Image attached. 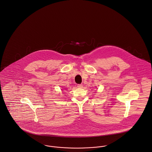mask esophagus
<instances>
[{"mask_svg": "<svg viewBox=\"0 0 152 152\" xmlns=\"http://www.w3.org/2000/svg\"><path fill=\"white\" fill-rule=\"evenodd\" d=\"M83 84H77V87H79V88H82L83 87Z\"/></svg>", "mask_w": 152, "mask_h": 152, "instance_id": "obj_1", "label": "esophagus"}]
</instances>
